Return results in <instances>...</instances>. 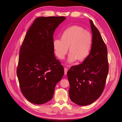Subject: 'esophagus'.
<instances>
[{
	"mask_svg": "<svg viewBox=\"0 0 122 122\" xmlns=\"http://www.w3.org/2000/svg\"><path fill=\"white\" fill-rule=\"evenodd\" d=\"M67 71H68V69L67 68H64V74L65 75H66L67 73Z\"/></svg>",
	"mask_w": 122,
	"mask_h": 122,
	"instance_id": "34e87169",
	"label": "esophagus"
}]
</instances>
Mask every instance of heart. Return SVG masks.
Masks as SVG:
<instances>
[{"mask_svg":"<svg viewBox=\"0 0 122 122\" xmlns=\"http://www.w3.org/2000/svg\"><path fill=\"white\" fill-rule=\"evenodd\" d=\"M93 45L91 34L82 27L74 25L66 29L61 36V40L56 39L53 42L56 55L63 59L69 50L68 63L77 60L83 62L91 52Z\"/></svg>","mask_w":122,"mask_h":122,"instance_id":"1","label":"heart"}]
</instances>
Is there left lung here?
<instances>
[{
    "label": "left lung",
    "instance_id": "left-lung-1",
    "mask_svg": "<svg viewBox=\"0 0 122 122\" xmlns=\"http://www.w3.org/2000/svg\"><path fill=\"white\" fill-rule=\"evenodd\" d=\"M90 22L93 37L91 52L82 64L73 66L67 72L70 99L81 106L92 103L100 96L108 72L107 46L92 21Z\"/></svg>",
    "mask_w": 122,
    "mask_h": 122
}]
</instances>
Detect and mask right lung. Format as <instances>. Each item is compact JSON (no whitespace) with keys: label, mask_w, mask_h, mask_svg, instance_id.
<instances>
[{"label":"right lung","mask_w":122,"mask_h":122,"mask_svg":"<svg viewBox=\"0 0 122 122\" xmlns=\"http://www.w3.org/2000/svg\"><path fill=\"white\" fill-rule=\"evenodd\" d=\"M65 17H41L35 20L20 50L17 74L21 92L30 102L44 104L53 98L55 88L64 75L56 59L53 34Z\"/></svg>","instance_id":"obj_1"}]
</instances>
